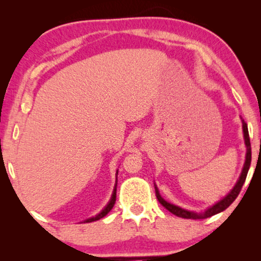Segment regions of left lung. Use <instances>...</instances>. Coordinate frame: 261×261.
Returning <instances> with one entry per match:
<instances>
[{
    "label": "left lung",
    "instance_id": "1",
    "mask_svg": "<svg viewBox=\"0 0 261 261\" xmlns=\"http://www.w3.org/2000/svg\"><path fill=\"white\" fill-rule=\"evenodd\" d=\"M242 123H243V132H244V139H245V145H246V159H245L244 168H243L242 174L240 176V179H238V182L236 183V185L233 187L231 191L229 192L227 196L223 198V199H221L219 202H216L215 205L210 207V208H207L205 212H201V213H197V212H191V211L180 208V207H178V206H176L174 204H170V202L166 201L160 196V193H159V190L155 187V194H156L158 200L163 207H165V208H167L168 211L170 212V213H173L174 215L179 216V218L192 219V220H201V219L211 218V216L220 213V212H222L226 208H228V207L230 206L233 201H235V199L238 197V194H240L241 190L243 188V184H244V182H245L247 171H249V168H250V165H251V143H250L249 130H247V124H246L244 120H242Z\"/></svg>",
    "mask_w": 261,
    "mask_h": 261
}]
</instances>
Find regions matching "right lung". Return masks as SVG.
I'll return each instance as SVG.
<instances>
[{
  "label": "right lung",
  "instance_id": "obj_1",
  "mask_svg": "<svg viewBox=\"0 0 261 261\" xmlns=\"http://www.w3.org/2000/svg\"><path fill=\"white\" fill-rule=\"evenodd\" d=\"M116 179H117V178H116ZM116 183H117V182H116ZM115 201H116V185H115L114 191H113V194H112V198H110V200H109V202L107 204V206H106L105 208H103L102 211H101L98 215L93 216V218L87 219V220L84 221V222H93V221H96V220L102 219L103 216L107 215V214L109 213V212H110V210L113 208V206L115 205Z\"/></svg>",
  "mask_w": 261,
  "mask_h": 261
}]
</instances>
